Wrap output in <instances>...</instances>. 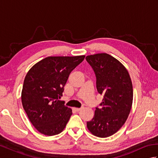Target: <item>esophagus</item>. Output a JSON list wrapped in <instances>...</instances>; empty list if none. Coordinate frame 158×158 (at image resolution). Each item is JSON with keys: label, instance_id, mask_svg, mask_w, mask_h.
<instances>
[{"label": "esophagus", "instance_id": "1", "mask_svg": "<svg viewBox=\"0 0 158 158\" xmlns=\"http://www.w3.org/2000/svg\"><path fill=\"white\" fill-rule=\"evenodd\" d=\"M83 108V107H81V108H74V109H75L77 112H78V111H79V110H81Z\"/></svg>", "mask_w": 158, "mask_h": 158}]
</instances>
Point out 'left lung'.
Masks as SVG:
<instances>
[{"instance_id":"8db88e82","label":"left lung","mask_w":158,"mask_h":158,"mask_svg":"<svg viewBox=\"0 0 158 158\" xmlns=\"http://www.w3.org/2000/svg\"><path fill=\"white\" fill-rule=\"evenodd\" d=\"M96 77L97 91L104 96L87 127L92 135L106 138L116 133L126 122L133 100L130 77L122 63L109 54L86 56Z\"/></svg>"}]
</instances>
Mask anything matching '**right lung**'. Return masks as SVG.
<instances>
[{
  "instance_id": "add662e5",
  "label": "right lung",
  "mask_w": 158,
  "mask_h": 158,
  "mask_svg": "<svg viewBox=\"0 0 158 158\" xmlns=\"http://www.w3.org/2000/svg\"><path fill=\"white\" fill-rule=\"evenodd\" d=\"M85 56H50L29 70L22 91V102L28 119L40 133L53 136L62 132L73 114L58 98L72 70Z\"/></svg>"
}]
</instances>
